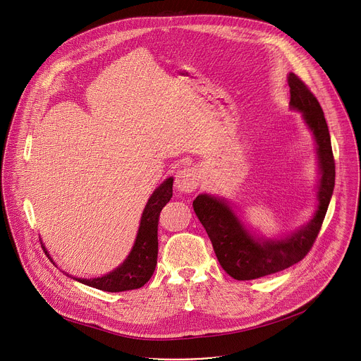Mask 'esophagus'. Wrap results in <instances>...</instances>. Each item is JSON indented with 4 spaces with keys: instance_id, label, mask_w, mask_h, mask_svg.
Wrapping results in <instances>:
<instances>
[{
    "instance_id": "1",
    "label": "esophagus",
    "mask_w": 361,
    "mask_h": 361,
    "mask_svg": "<svg viewBox=\"0 0 361 361\" xmlns=\"http://www.w3.org/2000/svg\"><path fill=\"white\" fill-rule=\"evenodd\" d=\"M200 185V173L195 167H184L176 174V187L180 192H192Z\"/></svg>"
}]
</instances>
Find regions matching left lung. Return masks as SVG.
Instances as JSON below:
<instances>
[{
	"label": "left lung",
	"instance_id": "obj_1",
	"mask_svg": "<svg viewBox=\"0 0 361 361\" xmlns=\"http://www.w3.org/2000/svg\"><path fill=\"white\" fill-rule=\"evenodd\" d=\"M288 85L291 109L302 113L317 141L322 180L314 219L291 237L260 243L247 233L223 200L200 194L192 201L194 212L212 240L220 266L228 276L240 281L274 274L301 262L320 233L334 188L336 163L320 102L295 74L288 75Z\"/></svg>",
	"mask_w": 361,
	"mask_h": 361
}]
</instances>
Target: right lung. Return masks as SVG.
Returning <instances> with one entry per match:
<instances>
[{
  "label": "right lung",
  "mask_w": 361,
  "mask_h": 361,
  "mask_svg": "<svg viewBox=\"0 0 361 361\" xmlns=\"http://www.w3.org/2000/svg\"><path fill=\"white\" fill-rule=\"evenodd\" d=\"M173 197V178H167L149 197L140 223L135 244L127 260L110 274L98 279H75L90 287L104 291H127L142 287L157 266L159 220L164 205Z\"/></svg>",
  "instance_id": "right-lung-1"
}]
</instances>
